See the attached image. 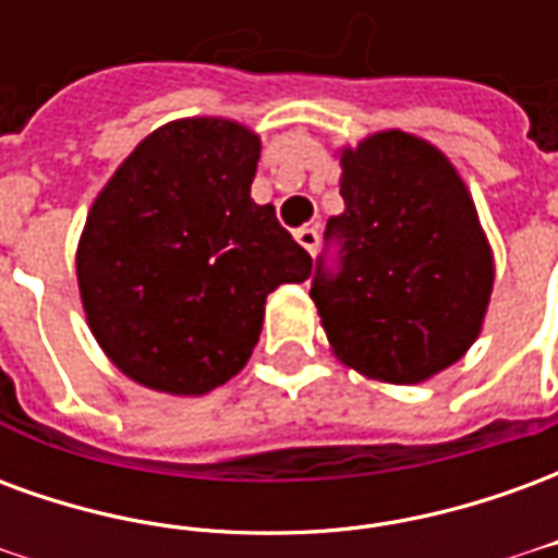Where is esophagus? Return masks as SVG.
I'll return each mask as SVG.
<instances>
[{"instance_id": "1", "label": "esophagus", "mask_w": 558, "mask_h": 558, "mask_svg": "<svg viewBox=\"0 0 558 558\" xmlns=\"http://www.w3.org/2000/svg\"><path fill=\"white\" fill-rule=\"evenodd\" d=\"M295 242L302 244L307 254H314L316 247H319V232L314 227H302V230H295Z\"/></svg>"}]
</instances>
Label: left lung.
Segmentation results:
<instances>
[{
    "label": "left lung",
    "mask_w": 558,
    "mask_h": 558,
    "mask_svg": "<svg viewBox=\"0 0 558 558\" xmlns=\"http://www.w3.org/2000/svg\"><path fill=\"white\" fill-rule=\"evenodd\" d=\"M343 215L328 220L338 271L316 259L311 299L352 371L415 386L475 343L493 254L451 160L427 140L383 131L340 151Z\"/></svg>",
    "instance_id": "obj_1"
}]
</instances>
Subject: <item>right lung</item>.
<instances>
[{
  "mask_svg": "<svg viewBox=\"0 0 558 558\" xmlns=\"http://www.w3.org/2000/svg\"><path fill=\"white\" fill-rule=\"evenodd\" d=\"M259 137L230 119L148 134L95 199L77 247L89 328L134 383L206 395L254 352L268 292L314 259L256 206Z\"/></svg>",
  "mask_w": 558,
  "mask_h": 558,
  "instance_id": "right-lung-1",
  "label": "right lung"
}]
</instances>
